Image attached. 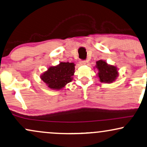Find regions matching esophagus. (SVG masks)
<instances>
[{
	"mask_svg": "<svg viewBox=\"0 0 147 147\" xmlns=\"http://www.w3.org/2000/svg\"><path fill=\"white\" fill-rule=\"evenodd\" d=\"M86 62H85V61H84V60H80L79 61V64H80V65H81V66H83V65H85L86 64Z\"/></svg>",
	"mask_w": 147,
	"mask_h": 147,
	"instance_id": "esophagus-1",
	"label": "esophagus"
}]
</instances>
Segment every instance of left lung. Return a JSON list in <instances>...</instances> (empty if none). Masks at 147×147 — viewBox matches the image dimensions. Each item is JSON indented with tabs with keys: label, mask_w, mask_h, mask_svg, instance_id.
I'll return each mask as SVG.
<instances>
[{
	"label": "left lung",
	"mask_w": 147,
	"mask_h": 147,
	"mask_svg": "<svg viewBox=\"0 0 147 147\" xmlns=\"http://www.w3.org/2000/svg\"><path fill=\"white\" fill-rule=\"evenodd\" d=\"M95 67L98 70V77L102 83H113L119 76L117 68L113 65L108 64L107 62L104 60L97 61Z\"/></svg>",
	"instance_id": "1"
}]
</instances>
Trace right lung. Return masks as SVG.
I'll use <instances>...</instances> for the list:
<instances>
[{
	"mask_svg": "<svg viewBox=\"0 0 147 147\" xmlns=\"http://www.w3.org/2000/svg\"><path fill=\"white\" fill-rule=\"evenodd\" d=\"M74 63L60 62L57 66H50L40 75V79L51 90H59L71 82L75 73Z\"/></svg>",
	"mask_w": 147,
	"mask_h": 147,
	"instance_id": "add662e5",
	"label": "right lung"
}]
</instances>
